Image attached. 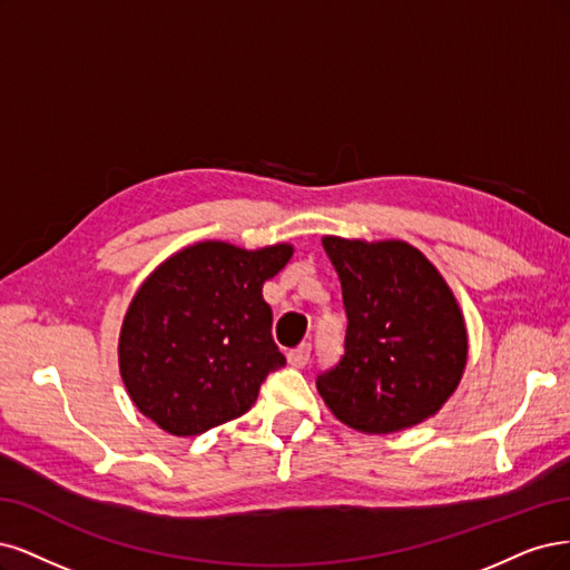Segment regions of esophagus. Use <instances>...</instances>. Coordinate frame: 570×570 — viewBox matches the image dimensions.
<instances>
[{
  "label": "esophagus",
  "mask_w": 570,
  "mask_h": 570,
  "mask_svg": "<svg viewBox=\"0 0 570 570\" xmlns=\"http://www.w3.org/2000/svg\"><path fill=\"white\" fill-rule=\"evenodd\" d=\"M309 355H312V345L303 343L298 347H293V351H288L286 360L291 366H305L309 362Z\"/></svg>",
  "instance_id": "34e87169"
}]
</instances>
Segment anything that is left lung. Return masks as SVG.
Instances as JSON below:
<instances>
[{
  "label": "left lung",
  "mask_w": 570,
  "mask_h": 570,
  "mask_svg": "<svg viewBox=\"0 0 570 570\" xmlns=\"http://www.w3.org/2000/svg\"><path fill=\"white\" fill-rule=\"evenodd\" d=\"M345 309L341 360L317 391L343 424L395 433L429 419L466 364V328L438 269L405 242L324 236Z\"/></svg>",
  "instance_id": "1"
}]
</instances>
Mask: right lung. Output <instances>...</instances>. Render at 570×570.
<instances>
[{"instance_id": "right-lung-1", "label": "right lung", "mask_w": 570, "mask_h": 570, "mask_svg": "<svg viewBox=\"0 0 570 570\" xmlns=\"http://www.w3.org/2000/svg\"><path fill=\"white\" fill-rule=\"evenodd\" d=\"M286 244L244 250L204 242L141 284L120 332V374L137 410L173 435H198L246 414L286 357L272 341L263 284Z\"/></svg>"}]
</instances>
